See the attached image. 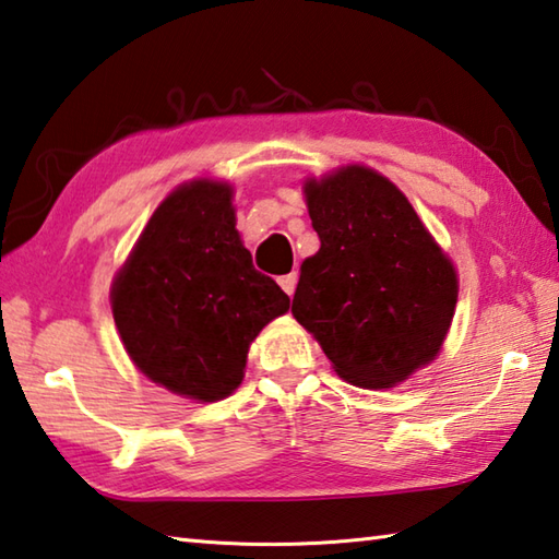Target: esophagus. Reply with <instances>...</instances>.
<instances>
[{"label": "esophagus", "instance_id": "obj_1", "mask_svg": "<svg viewBox=\"0 0 559 559\" xmlns=\"http://www.w3.org/2000/svg\"><path fill=\"white\" fill-rule=\"evenodd\" d=\"M297 272H289V275H284V277H280V287L284 289V292H287L289 294V297H292V294H294V289H297Z\"/></svg>", "mask_w": 559, "mask_h": 559}]
</instances>
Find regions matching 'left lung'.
Wrapping results in <instances>:
<instances>
[{
    "instance_id": "1",
    "label": "left lung",
    "mask_w": 559,
    "mask_h": 559,
    "mask_svg": "<svg viewBox=\"0 0 559 559\" xmlns=\"http://www.w3.org/2000/svg\"><path fill=\"white\" fill-rule=\"evenodd\" d=\"M321 248L301 262L292 313L345 382L389 389L436 360L457 275L394 182L347 165L304 182Z\"/></svg>"
}]
</instances>
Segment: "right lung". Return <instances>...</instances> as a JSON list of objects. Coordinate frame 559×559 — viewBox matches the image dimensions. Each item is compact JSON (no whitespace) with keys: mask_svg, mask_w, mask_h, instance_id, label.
Wrapping results in <instances>:
<instances>
[{"mask_svg":"<svg viewBox=\"0 0 559 559\" xmlns=\"http://www.w3.org/2000/svg\"><path fill=\"white\" fill-rule=\"evenodd\" d=\"M234 189L192 180L155 209L111 284L126 353L155 384L218 402L243 382L248 347L289 297L252 267Z\"/></svg>","mask_w":559,"mask_h":559,"instance_id":"add662e5","label":"right lung"}]
</instances>
